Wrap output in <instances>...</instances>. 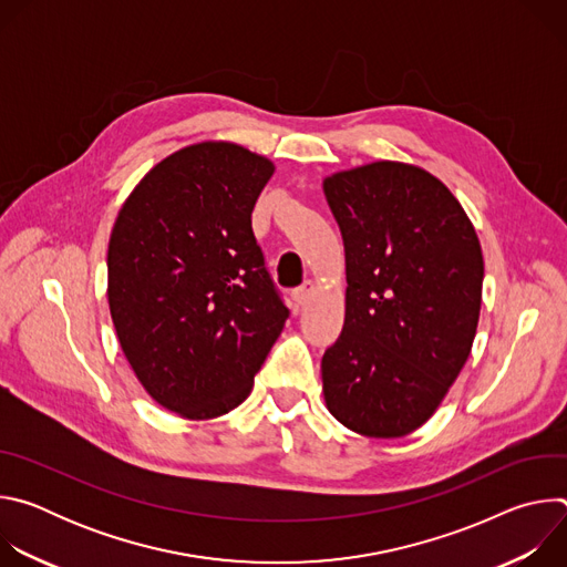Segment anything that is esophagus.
Listing matches in <instances>:
<instances>
[{
	"label": "esophagus",
	"mask_w": 567,
	"mask_h": 567,
	"mask_svg": "<svg viewBox=\"0 0 567 567\" xmlns=\"http://www.w3.org/2000/svg\"><path fill=\"white\" fill-rule=\"evenodd\" d=\"M311 293H313V282H311V280H305L300 287H296V289L291 291V298H293V302H296L298 307H302V305L311 298Z\"/></svg>",
	"instance_id": "obj_1"
}]
</instances>
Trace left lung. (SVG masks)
I'll use <instances>...</instances> for the list:
<instances>
[{"label":"left lung","instance_id":"left-lung-1","mask_svg":"<svg viewBox=\"0 0 567 567\" xmlns=\"http://www.w3.org/2000/svg\"><path fill=\"white\" fill-rule=\"evenodd\" d=\"M339 221L346 322L320 363L330 413L368 437H403L468 359L484 262L473 224L422 168L377 161L322 182Z\"/></svg>","mask_w":567,"mask_h":567}]
</instances>
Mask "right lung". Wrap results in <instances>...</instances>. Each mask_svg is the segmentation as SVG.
<instances>
[{
	"mask_svg": "<svg viewBox=\"0 0 567 567\" xmlns=\"http://www.w3.org/2000/svg\"><path fill=\"white\" fill-rule=\"evenodd\" d=\"M271 161L197 143L156 164L123 204L107 251V298L143 388L188 420L251 392L289 309L251 226Z\"/></svg>",
	"mask_w": 567,
	"mask_h": 567,
	"instance_id": "1",
	"label": "right lung"
}]
</instances>
